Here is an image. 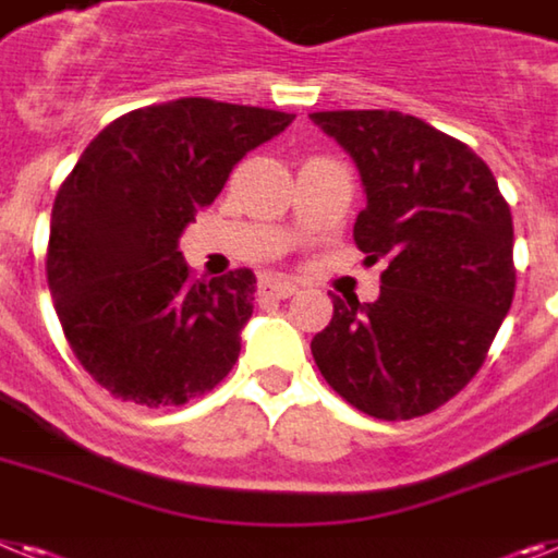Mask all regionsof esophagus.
I'll return each mask as SVG.
<instances>
[{"mask_svg": "<svg viewBox=\"0 0 558 558\" xmlns=\"http://www.w3.org/2000/svg\"><path fill=\"white\" fill-rule=\"evenodd\" d=\"M298 292L292 280L283 278H266L260 280V298H275V301H283V298H292Z\"/></svg>", "mask_w": 558, "mask_h": 558, "instance_id": "esophagus-1", "label": "esophagus"}]
</instances>
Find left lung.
<instances>
[{
    "mask_svg": "<svg viewBox=\"0 0 558 558\" xmlns=\"http://www.w3.org/2000/svg\"><path fill=\"white\" fill-rule=\"evenodd\" d=\"M357 161L366 209L354 243L386 260L380 298H337L312 340L323 380L377 420H414L480 372L508 315L513 218L474 149L397 110L312 112Z\"/></svg>",
    "mask_w": 558,
    "mask_h": 558,
    "instance_id": "obj_1",
    "label": "left lung"
}]
</instances>
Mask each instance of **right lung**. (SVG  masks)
<instances>
[{
    "mask_svg": "<svg viewBox=\"0 0 558 558\" xmlns=\"http://www.w3.org/2000/svg\"><path fill=\"white\" fill-rule=\"evenodd\" d=\"M292 112L175 98L110 121L64 178L45 269L76 360L116 400L184 405L241 354L255 275L192 280L178 238Z\"/></svg>",
    "mask_w": 558,
    "mask_h": 558,
    "instance_id": "right-lung-1",
    "label": "right lung"
}]
</instances>
